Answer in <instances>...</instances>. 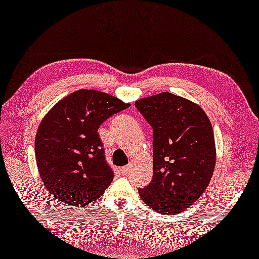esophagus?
<instances>
[{"label":"esophagus","instance_id":"obj_1","mask_svg":"<svg viewBox=\"0 0 259 259\" xmlns=\"http://www.w3.org/2000/svg\"><path fill=\"white\" fill-rule=\"evenodd\" d=\"M130 171V166H123V167L120 168V172H121V175H127V172Z\"/></svg>","mask_w":259,"mask_h":259}]
</instances>
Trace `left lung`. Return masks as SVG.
<instances>
[{
	"instance_id": "8db88e82",
	"label": "left lung",
	"mask_w": 259,
	"mask_h": 259,
	"mask_svg": "<svg viewBox=\"0 0 259 259\" xmlns=\"http://www.w3.org/2000/svg\"><path fill=\"white\" fill-rule=\"evenodd\" d=\"M153 130V178L139 189L159 213H180L199 198L215 164L211 122L199 106L168 92L136 101Z\"/></svg>"
}]
</instances>
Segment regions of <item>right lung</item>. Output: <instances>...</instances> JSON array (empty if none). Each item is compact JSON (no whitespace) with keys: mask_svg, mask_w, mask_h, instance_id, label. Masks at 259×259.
Listing matches in <instances>:
<instances>
[{"mask_svg":"<svg viewBox=\"0 0 259 259\" xmlns=\"http://www.w3.org/2000/svg\"><path fill=\"white\" fill-rule=\"evenodd\" d=\"M118 98L80 90L59 101L38 126L35 157L44 185L55 199L86 206L104 194L114 173L98 130L109 116L128 108Z\"/></svg>","mask_w":259,"mask_h":259,"instance_id":"obj_1","label":"right lung"}]
</instances>
